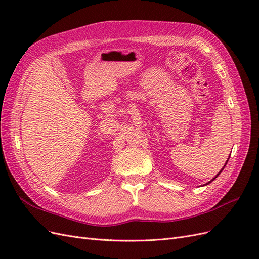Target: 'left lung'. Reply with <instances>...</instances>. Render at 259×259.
<instances>
[{
  "mask_svg": "<svg viewBox=\"0 0 259 259\" xmlns=\"http://www.w3.org/2000/svg\"><path fill=\"white\" fill-rule=\"evenodd\" d=\"M228 160H229V159H228ZM228 160H227V162H228ZM227 162H226V164H227ZM226 164H225V165H224V167H225V166H226ZM224 167H223V168H222V169H221V171H219V173H218V174H217V175H216V176H215V177H214V178H213V179H211V180H210V182H208V183H207V184H206V185H208V184H209V183H211V182H213V180H214V179H216V178H217V176H218V175H219V174H221V173H222V171H223V169H224Z\"/></svg>",
  "mask_w": 259,
  "mask_h": 259,
  "instance_id": "1",
  "label": "left lung"
}]
</instances>
